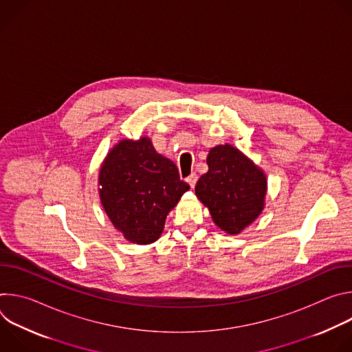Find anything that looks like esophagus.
Masks as SVG:
<instances>
[{
  "instance_id": "1",
  "label": "esophagus",
  "mask_w": 352,
  "mask_h": 352,
  "mask_svg": "<svg viewBox=\"0 0 352 352\" xmlns=\"http://www.w3.org/2000/svg\"><path fill=\"white\" fill-rule=\"evenodd\" d=\"M196 181H197V175L195 173H192L188 178H186V182L190 185V188H195L196 185Z\"/></svg>"
}]
</instances>
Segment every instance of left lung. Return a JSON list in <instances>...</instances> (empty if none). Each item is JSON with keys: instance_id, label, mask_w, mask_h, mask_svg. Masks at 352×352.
I'll use <instances>...</instances> for the list:
<instances>
[{"instance_id": "left-lung-1", "label": "left lung", "mask_w": 352, "mask_h": 352, "mask_svg": "<svg viewBox=\"0 0 352 352\" xmlns=\"http://www.w3.org/2000/svg\"><path fill=\"white\" fill-rule=\"evenodd\" d=\"M209 170L199 178L195 193L210 212L213 221L227 234H239L265 208V173L228 143L212 147Z\"/></svg>"}]
</instances>
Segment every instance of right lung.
I'll use <instances>...</instances> for the list:
<instances>
[{
	"mask_svg": "<svg viewBox=\"0 0 352 352\" xmlns=\"http://www.w3.org/2000/svg\"><path fill=\"white\" fill-rule=\"evenodd\" d=\"M98 186L113 226L138 245L160 238L167 214L189 189L175 164L159 155L147 136L122 139L110 150L100 168Z\"/></svg>",
	"mask_w": 352,
	"mask_h": 352,
	"instance_id": "right-lung-1",
	"label": "right lung"
}]
</instances>
